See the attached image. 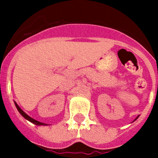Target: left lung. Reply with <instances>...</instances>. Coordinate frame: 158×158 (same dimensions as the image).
I'll use <instances>...</instances> for the list:
<instances>
[{"mask_svg":"<svg viewBox=\"0 0 158 158\" xmlns=\"http://www.w3.org/2000/svg\"><path fill=\"white\" fill-rule=\"evenodd\" d=\"M139 116H138V117H137V118H135V120H134V121H135V120H136V119H137V118H139Z\"/></svg>","mask_w":158,"mask_h":158,"instance_id":"8db88e82","label":"left lung"}]
</instances>
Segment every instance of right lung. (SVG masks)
<instances>
[{"mask_svg": "<svg viewBox=\"0 0 158 158\" xmlns=\"http://www.w3.org/2000/svg\"><path fill=\"white\" fill-rule=\"evenodd\" d=\"M14 103H15V105H16V108H17L18 111H19V113H20V115H22V116L23 117V118H25L26 119H27L28 121H30L31 123H32L35 124V125H37V126H47V123H41V122H39V121L35 120V119H34V118H32L31 117L29 116L28 115H27L26 113L24 112V111H23V110L20 108V107H19V105H18L17 104H16V102L14 101Z\"/></svg>", "mask_w": 158, "mask_h": 158, "instance_id": "right-lung-1", "label": "right lung"}]
</instances>
